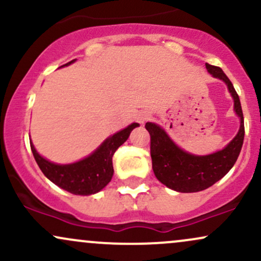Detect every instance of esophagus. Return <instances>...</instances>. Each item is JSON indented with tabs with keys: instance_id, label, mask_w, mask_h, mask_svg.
Returning a JSON list of instances; mask_svg holds the SVG:
<instances>
[{
	"instance_id": "obj_1",
	"label": "esophagus",
	"mask_w": 261,
	"mask_h": 261,
	"mask_svg": "<svg viewBox=\"0 0 261 261\" xmlns=\"http://www.w3.org/2000/svg\"><path fill=\"white\" fill-rule=\"evenodd\" d=\"M148 119V115L147 114H142V115H140L139 116V121L141 122V124H143V122H145L146 120H147Z\"/></svg>"
}]
</instances>
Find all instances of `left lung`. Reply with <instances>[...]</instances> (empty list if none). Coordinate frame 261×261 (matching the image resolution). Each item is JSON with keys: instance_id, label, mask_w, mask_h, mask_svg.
<instances>
[{"instance_id": "1", "label": "left lung", "mask_w": 261, "mask_h": 261, "mask_svg": "<svg viewBox=\"0 0 261 261\" xmlns=\"http://www.w3.org/2000/svg\"><path fill=\"white\" fill-rule=\"evenodd\" d=\"M206 68L212 76L222 80L228 87L234 100V110L241 118L238 134L226 147L212 154L194 155L179 148L158 125L153 122H146L145 125L151 136L152 168L155 178L162 184L179 193H196L214 185L234 166L243 146V112L234 87L222 68L208 64H206Z\"/></svg>"}]
</instances>
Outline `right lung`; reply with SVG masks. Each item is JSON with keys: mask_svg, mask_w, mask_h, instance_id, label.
Instances as JSON below:
<instances>
[{"mask_svg": "<svg viewBox=\"0 0 261 261\" xmlns=\"http://www.w3.org/2000/svg\"><path fill=\"white\" fill-rule=\"evenodd\" d=\"M73 61L74 60L64 66L72 64ZM137 126L139 124L136 122L128 125L124 130L108 137L91 155L72 164L51 163L38 153L32 142L31 148L39 168L54 184L74 195H92L100 191L112 180L113 155Z\"/></svg>", "mask_w": 261, "mask_h": 261, "instance_id": "right-lung-1", "label": "right lung"}]
</instances>
